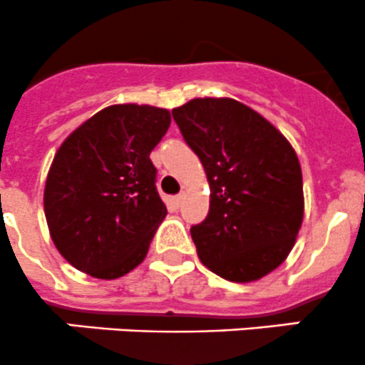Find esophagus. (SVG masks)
<instances>
[{
  "instance_id": "34e87169",
  "label": "esophagus",
  "mask_w": 365,
  "mask_h": 365,
  "mask_svg": "<svg viewBox=\"0 0 365 365\" xmlns=\"http://www.w3.org/2000/svg\"><path fill=\"white\" fill-rule=\"evenodd\" d=\"M184 197H186V195H184V191H181V193H178V195H175V197H174V204L178 205V207L184 202Z\"/></svg>"
}]
</instances>
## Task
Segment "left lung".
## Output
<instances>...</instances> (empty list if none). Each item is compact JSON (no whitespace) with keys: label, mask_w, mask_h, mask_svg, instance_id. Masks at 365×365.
I'll return each instance as SVG.
<instances>
[{"label":"left lung","mask_w":365,"mask_h":365,"mask_svg":"<svg viewBox=\"0 0 365 365\" xmlns=\"http://www.w3.org/2000/svg\"><path fill=\"white\" fill-rule=\"evenodd\" d=\"M184 142L204 165L211 205L190 229L198 259L230 282L280 266L304 220L297 153L264 117L234 99H193L172 110Z\"/></svg>","instance_id":"8db88e82"}]
</instances>
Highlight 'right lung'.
I'll return each instance as SVG.
<instances>
[{"label":"right lung","mask_w":365,"mask_h":365,"mask_svg":"<svg viewBox=\"0 0 365 365\" xmlns=\"http://www.w3.org/2000/svg\"><path fill=\"white\" fill-rule=\"evenodd\" d=\"M168 128V110L115 104L61 143L44 211L53 243L79 272L111 280L145 259L167 215L149 156Z\"/></svg>","instance_id":"right-lung-1"}]
</instances>
